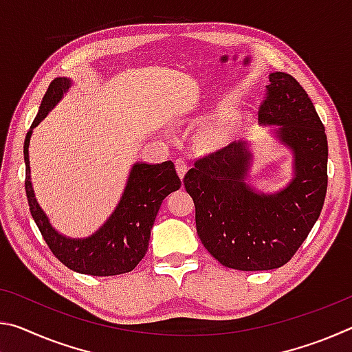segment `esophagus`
Wrapping results in <instances>:
<instances>
[{
	"instance_id": "1",
	"label": "esophagus",
	"mask_w": 352,
	"mask_h": 352,
	"mask_svg": "<svg viewBox=\"0 0 352 352\" xmlns=\"http://www.w3.org/2000/svg\"><path fill=\"white\" fill-rule=\"evenodd\" d=\"M175 168H177L178 175H180V178H183L188 170V163L184 162L183 158H178V160H175Z\"/></svg>"
}]
</instances>
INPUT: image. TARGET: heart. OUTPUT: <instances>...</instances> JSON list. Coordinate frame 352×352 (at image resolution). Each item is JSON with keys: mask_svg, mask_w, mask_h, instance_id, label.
Segmentation results:
<instances>
[{"mask_svg": "<svg viewBox=\"0 0 352 352\" xmlns=\"http://www.w3.org/2000/svg\"><path fill=\"white\" fill-rule=\"evenodd\" d=\"M234 130V121L231 118H222L212 121L200 132V142L206 148H217L223 146Z\"/></svg>", "mask_w": 352, "mask_h": 352, "instance_id": "heart-1", "label": "heart"}]
</instances>
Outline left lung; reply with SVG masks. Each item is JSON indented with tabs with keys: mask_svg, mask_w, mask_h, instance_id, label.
Instances as JSON below:
<instances>
[{
	"mask_svg": "<svg viewBox=\"0 0 352 352\" xmlns=\"http://www.w3.org/2000/svg\"><path fill=\"white\" fill-rule=\"evenodd\" d=\"M259 124L292 153L290 182L275 192L252 186V141H234L195 162L184 188L201 243L228 269L272 270L289 262L320 217L327 188V138L300 83L269 74Z\"/></svg>",
	"mask_w": 352,
	"mask_h": 352,
	"instance_id": "left-lung-1",
	"label": "left lung"
}]
</instances>
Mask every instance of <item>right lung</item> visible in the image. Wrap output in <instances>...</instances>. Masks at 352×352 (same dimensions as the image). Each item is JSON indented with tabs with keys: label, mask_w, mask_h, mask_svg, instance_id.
<instances>
[{
	"label": "right lung",
	"mask_w": 352,
	"mask_h": 352,
	"mask_svg": "<svg viewBox=\"0 0 352 352\" xmlns=\"http://www.w3.org/2000/svg\"><path fill=\"white\" fill-rule=\"evenodd\" d=\"M73 85L69 77H57L41 100L37 116L25 140L26 195L34 222L56 258L77 273L91 276H113L132 272L144 258L151 239V230L163 200L180 189L182 182L172 162L148 164L138 162L132 166L124 192L115 211L99 230L88 237H68L52 226L41 210L31 182L29 142L34 129L60 102Z\"/></svg>",
	"instance_id": "right-lung-1"
}]
</instances>
